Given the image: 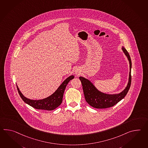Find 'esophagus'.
Wrapping results in <instances>:
<instances>
[{
    "mask_svg": "<svg viewBox=\"0 0 148 148\" xmlns=\"http://www.w3.org/2000/svg\"><path fill=\"white\" fill-rule=\"evenodd\" d=\"M76 74H77L76 75H79V73L77 72H76Z\"/></svg>",
    "mask_w": 148,
    "mask_h": 148,
    "instance_id": "esophagus-1",
    "label": "esophagus"
}]
</instances>
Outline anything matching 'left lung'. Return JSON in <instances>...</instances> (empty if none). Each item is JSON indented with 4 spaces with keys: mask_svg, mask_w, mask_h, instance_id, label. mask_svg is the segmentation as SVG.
<instances>
[{
    "mask_svg": "<svg viewBox=\"0 0 148 148\" xmlns=\"http://www.w3.org/2000/svg\"><path fill=\"white\" fill-rule=\"evenodd\" d=\"M124 53L128 58L130 62V72L129 75V81L126 89L123 92L117 95H107L100 92L95 88L92 83L88 79L83 77H79L82 83L83 90L86 101L91 106L95 108H107L112 107L120 101L127 95L131 84L132 62L128 51L124 47L122 48Z\"/></svg>",
    "mask_w": 148,
    "mask_h": 148,
    "instance_id": "obj_1",
    "label": "left lung"
}]
</instances>
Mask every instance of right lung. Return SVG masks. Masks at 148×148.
Segmentation results:
<instances>
[{
    "mask_svg": "<svg viewBox=\"0 0 148 148\" xmlns=\"http://www.w3.org/2000/svg\"><path fill=\"white\" fill-rule=\"evenodd\" d=\"M74 76L73 75L70 76L68 78H67L64 82H62V84L56 90V92L53 93L52 95H50L49 97L42 100H33L26 98L21 93V92H20L17 86V89L21 98L24 102L28 104L29 105L31 106L34 108L36 109L52 110L57 108L62 103L64 92L66 88V86L69 83V82L71 79H74Z\"/></svg>",
    "mask_w": 148,
    "mask_h": 148,
    "instance_id": "right-lung-1",
    "label": "right lung"
}]
</instances>
